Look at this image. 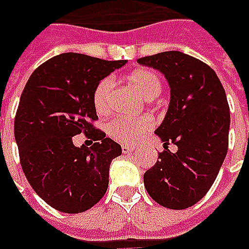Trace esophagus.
<instances>
[{
  "label": "esophagus",
  "instance_id": "obj_1",
  "mask_svg": "<svg viewBox=\"0 0 249 249\" xmlns=\"http://www.w3.org/2000/svg\"><path fill=\"white\" fill-rule=\"evenodd\" d=\"M133 151H134V147H131V145H123V147H122V152L126 154V155H127V154H131Z\"/></svg>",
  "mask_w": 249,
  "mask_h": 249
}]
</instances>
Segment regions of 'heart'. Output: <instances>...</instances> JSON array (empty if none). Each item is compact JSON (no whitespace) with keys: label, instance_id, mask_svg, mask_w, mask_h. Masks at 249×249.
<instances>
[{"label":"heart","instance_id":"obj_1","mask_svg":"<svg viewBox=\"0 0 249 249\" xmlns=\"http://www.w3.org/2000/svg\"><path fill=\"white\" fill-rule=\"evenodd\" d=\"M130 87L142 97L144 100L151 101L158 97L162 91L160 77L157 72L151 69H139L130 73L127 77ZM112 90V79L107 77L98 83L94 91V107L98 113H105L109 109V97ZM152 127V120L149 118L140 119H124L115 118L108 124V131L115 140L120 142H134L141 136H144Z\"/></svg>","mask_w":249,"mask_h":249}]
</instances>
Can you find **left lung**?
Masks as SVG:
<instances>
[{"mask_svg": "<svg viewBox=\"0 0 249 249\" xmlns=\"http://www.w3.org/2000/svg\"><path fill=\"white\" fill-rule=\"evenodd\" d=\"M137 62L159 71L170 87L165 119L155 130L165 151L144 173V186L159 205L186 209L209 191L227 154L230 109L225 89L212 68L180 51ZM170 142L176 153L167 149Z\"/></svg>", "mask_w": 249, "mask_h": 249, "instance_id": "left-lung-1", "label": "left lung"}]
</instances>
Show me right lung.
<instances>
[{
	"mask_svg": "<svg viewBox=\"0 0 249 249\" xmlns=\"http://www.w3.org/2000/svg\"><path fill=\"white\" fill-rule=\"evenodd\" d=\"M124 63L65 53L40 65L24 86L15 118L20 165L37 196L59 212H84L107 193L122 147L91 124L98 119L94 91ZM80 132L97 142L76 147L71 137Z\"/></svg>",
	"mask_w": 249,
	"mask_h": 249,
	"instance_id": "right-lung-1",
	"label": "right lung"
}]
</instances>
